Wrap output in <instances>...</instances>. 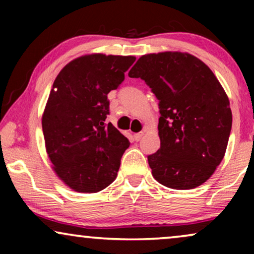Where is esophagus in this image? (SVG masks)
I'll list each match as a JSON object with an SVG mask.
<instances>
[{"label": "esophagus", "mask_w": 254, "mask_h": 254, "mask_svg": "<svg viewBox=\"0 0 254 254\" xmlns=\"http://www.w3.org/2000/svg\"><path fill=\"white\" fill-rule=\"evenodd\" d=\"M143 135H144V133L143 131H140V133H136L134 135V138H135V141H140L142 137H143Z\"/></svg>", "instance_id": "34e87169"}]
</instances>
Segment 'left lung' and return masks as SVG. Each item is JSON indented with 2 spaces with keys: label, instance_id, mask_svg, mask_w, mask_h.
<instances>
[{
  "label": "left lung",
  "instance_id": "obj_1",
  "mask_svg": "<svg viewBox=\"0 0 254 254\" xmlns=\"http://www.w3.org/2000/svg\"><path fill=\"white\" fill-rule=\"evenodd\" d=\"M158 99L161 148L148 156L154 178L173 190L202 185L222 159L230 136V103L200 59L182 52L145 54L128 72Z\"/></svg>",
  "mask_w": 254,
  "mask_h": 254
}]
</instances>
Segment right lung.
I'll return each instance as SVG.
<instances>
[{"label": "right lung", "mask_w": 254, "mask_h": 254, "mask_svg": "<svg viewBox=\"0 0 254 254\" xmlns=\"http://www.w3.org/2000/svg\"><path fill=\"white\" fill-rule=\"evenodd\" d=\"M135 57L89 54L65 64L45 107V145L59 178L76 192L96 193L117 178L129 141L112 124L107 95Z\"/></svg>", "instance_id": "add662e5"}]
</instances>
